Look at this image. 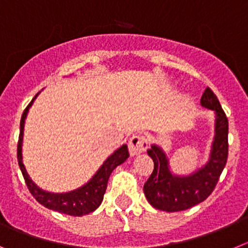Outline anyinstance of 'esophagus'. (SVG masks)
I'll use <instances>...</instances> for the list:
<instances>
[{
	"label": "esophagus",
	"mask_w": 248,
	"mask_h": 248,
	"mask_svg": "<svg viewBox=\"0 0 248 248\" xmlns=\"http://www.w3.org/2000/svg\"><path fill=\"white\" fill-rule=\"evenodd\" d=\"M148 148V140L144 136L133 135L129 138L128 142V149L131 155H138L140 153H143L146 149Z\"/></svg>",
	"instance_id": "34e87169"
}]
</instances>
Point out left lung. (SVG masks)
<instances>
[{
  "instance_id": "left-lung-1",
  "label": "left lung",
  "mask_w": 248,
  "mask_h": 248,
  "mask_svg": "<svg viewBox=\"0 0 248 248\" xmlns=\"http://www.w3.org/2000/svg\"><path fill=\"white\" fill-rule=\"evenodd\" d=\"M200 104L202 108L215 112V135L211 143L209 159L204 166L188 175H177L170 170L169 159L162 148L152 144L147 151L155 162V169L144 183L143 191L147 200L158 210H186L204 202L213 193L224 170L229 155V122L215 93L205 89Z\"/></svg>"
}]
</instances>
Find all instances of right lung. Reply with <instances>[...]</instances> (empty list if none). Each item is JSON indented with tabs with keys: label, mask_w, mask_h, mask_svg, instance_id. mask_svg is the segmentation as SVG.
<instances>
[{
	"label": "right lung",
	"mask_w": 248,
	"mask_h": 248,
	"mask_svg": "<svg viewBox=\"0 0 248 248\" xmlns=\"http://www.w3.org/2000/svg\"><path fill=\"white\" fill-rule=\"evenodd\" d=\"M38 95H39V93L35 95L34 99L31 101V104L24 110L21 119V126H19L17 158H18L19 168H21L22 174H23L27 186L30 189L31 194L35 198V200L43 206L50 209V210L71 216L88 215V214L96 210L102 202L104 194L106 191V188H108V178H110L113 169L116 167H119L120 164H122L129 157L127 144H124L119 149H116L112 155L108 157V159L102 163V166L97 169V171L93 174V178L88 183L81 185L80 188L74 189L71 191H66V193H50V191L43 190L33 182L32 178L30 177V174L27 173V169L23 164V155H22L24 124H26L28 111H30L33 101L37 99Z\"/></svg>",
	"instance_id": "add662e5"
}]
</instances>
